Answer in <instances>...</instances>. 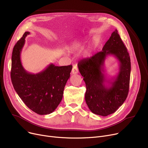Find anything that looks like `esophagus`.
Here are the masks:
<instances>
[{
    "label": "esophagus",
    "mask_w": 148,
    "mask_h": 148,
    "mask_svg": "<svg viewBox=\"0 0 148 148\" xmlns=\"http://www.w3.org/2000/svg\"><path fill=\"white\" fill-rule=\"evenodd\" d=\"M72 73L73 74H75L79 73V69H78V68H77V66L76 65H74L73 66V69H72Z\"/></svg>",
    "instance_id": "1"
}]
</instances>
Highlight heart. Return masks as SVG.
Wrapping results in <instances>:
<instances>
[{"instance_id":"heart-1","label":"heart","mask_w":148,"mask_h":148,"mask_svg":"<svg viewBox=\"0 0 148 148\" xmlns=\"http://www.w3.org/2000/svg\"><path fill=\"white\" fill-rule=\"evenodd\" d=\"M82 46H83V45H82V42L76 41L70 45L68 47V49L72 52H75V51H79L82 47Z\"/></svg>"}]
</instances>
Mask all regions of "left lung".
I'll use <instances>...</instances> for the list:
<instances>
[{
  "instance_id": "left-lung-1",
  "label": "left lung",
  "mask_w": 148,
  "mask_h": 148,
  "mask_svg": "<svg viewBox=\"0 0 148 148\" xmlns=\"http://www.w3.org/2000/svg\"><path fill=\"white\" fill-rule=\"evenodd\" d=\"M109 55L119 60L120 70L115 77L107 79L103 67L105 60ZM78 67L86 84L85 101L89 110L103 116L114 113L128 96L131 73L129 53L118 30L112 34L101 51L80 60Z\"/></svg>"
}]
</instances>
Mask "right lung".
I'll return each mask as SVG.
<instances>
[{
	"label": "right lung",
	"instance_id": "1",
	"mask_svg": "<svg viewBox=\"0 0 148 148\" xmlns=\"http://www.w3.org/2000/svg\"><path fill=\"white\" fill-rule=\"evenodd\" d=\"M26 32L12 50L11 78L15 90L31 110L44 115L55 110L63 97L65 84L73 66H55L50 64L42 71L27 72L21 62V53L25 44Z\"/></svg>",
	"mask_w": 148,
	"mask_h": 148
}]
</instances>
